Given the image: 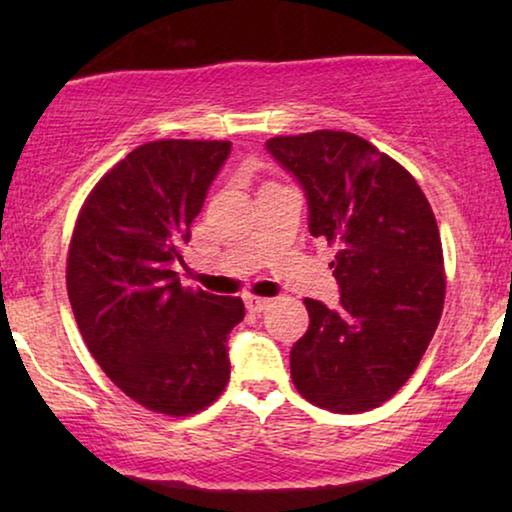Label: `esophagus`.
Here are the masks:
<instances>
[{
    "label": "esophagus",
    "mask_w": 512,
    "mask_h": 512,
    "mask_svg": "<svg viewBox=\"0 0 512 512\" xmlns=\"http://www.w3.org/2000/svg\"><path fill=\"white\" fill-rule=\"evenodd\" d=\"M244 305H247V310H249L251 314H258V312H263L265 307L270 305V298H256V296H247V298H244Z\"/></svg>",
    "instance_id": "esophagus-1"
}]
</instances>
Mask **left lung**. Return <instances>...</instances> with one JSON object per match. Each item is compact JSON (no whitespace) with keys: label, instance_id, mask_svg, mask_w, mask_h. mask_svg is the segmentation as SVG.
Listing matches in <instances>:
<instances>
[{"label":"left lung","instance_id":"1","mask_svg":"<svg viewBox=\"0 0 512 512\" xmlns=\"http://www.w3.org/2000/svg\"><path fill=\"white\" fill-rule=\"evenodd\" d=\"M265 149L303 188L310 235L338 249L340 305L305 298L293 384L331 412L377 408L415 373L443 312L436 216L412 174L352 132L272 137Z\"/></svg>","mask_w":512,"mask_h":512}]
</instances>
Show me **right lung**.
<instances>
[{"mask_svg": "<svg viewBox=\"0 0 512 512\" xmlns=\"http://www.w3.org/2000/svg\"><path fill=\"white\" fill-rule=\"evenodd\" d=\"M230 142L160 139L128 153L88 195L69 244L67 293L90 354L153 412L193 415L230 380L240 298L184 289L177 263Z\"/></svg>", "mask_w": 512, "mask_h": 512, "instance_id": "add662e5", "label": "right lung"}]
</instances>
